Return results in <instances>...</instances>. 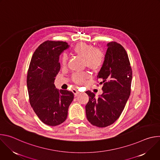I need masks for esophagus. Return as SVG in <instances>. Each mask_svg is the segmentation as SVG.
Segmentation results:
<instances>
[{
    "label": "esophagus",
    "mask_w": 160,
    "mask_h": 160,
    "mask_svg": "<svg viewBox=\"0 0 160 160\" xmlns=\"http://www.w3.org/2000/svg\"><path fill=\"white\" fill-rule=\"evenodd\" d=\"M72 92H73V93L75 94V96H77V95H78V94L80 93L78 90H76V89H75V88H73V89L72 90Z\"/></svg>",
    "instance_id": "1"
}]
</instances>
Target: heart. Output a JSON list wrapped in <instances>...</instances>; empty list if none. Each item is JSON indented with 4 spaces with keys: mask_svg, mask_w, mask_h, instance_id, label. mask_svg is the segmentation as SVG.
Instances as JSON below:
<instances>
[{
    "mask_svg": "<svg viewBox=\"0 0 160 160\" xmlns=\"http://www.w3.org/2000/svg\"><path fill=\"white\" fill-rule=\"evenodd\" d=\"M72 51L76 56L83 59L84 65L89 70L93 72H97L101 69L104 61V54L102 50L94 48L92 45L85 42H79L73 47ZM68 58L66 54L61 56V62L62 66L67 63ZM88 77L87 73H76L72 77L74 82L77 84H82Z\"/></svg>",
    "mask_w": 160,
    "mask_h": 160,
    "instance_id": "1",
    "label": "heart"
}]
</instances>
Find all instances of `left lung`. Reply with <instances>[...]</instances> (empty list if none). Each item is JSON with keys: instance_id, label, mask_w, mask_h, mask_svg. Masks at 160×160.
I'll return each instance as SVG.
<instances>
[{"instance_id": "obj_1", "label": "left lung", "mask_w": 160, "mask_h": 160, "mask_svg": "<svg viewBox=\"0 0 160 160\" xmlns=\"http://www.w3.org/2000/svg\"><path fill=\"white\" fill-rule=\"evenodd\" d=\"M108 49L98 79L102 84V94L96 98L86 91L89 100L85 106L88 121L94 126L106 127L121 115L131 91L132 71L128 54L116 42L107 44Z\"/></svg>"}]
</instances>
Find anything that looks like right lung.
<instances>
[{
    "label": "right lung",
    "instance_id": "right-lung-1",
    "mask_svg": "<svg viewBox=\"0 0 160 160\" xmlns=\"http://www.w3.org/2000/svg\"><path fill=\"white\" fill-rule=\"evenodd\" d=\"M69 45L65 42L47 40L34 52L27 73L30 103L39 119L49 126L63 123L74 94L58 90L54 83L61 66L59 55Z\"/></svg>",
    "mask_w": 160,
    "mask_h": 160
}]
</instances>
